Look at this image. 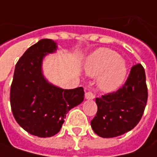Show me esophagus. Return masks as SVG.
Listing matches in <instances>:
<instances>
[{
  "label": "esophagus",
  "mask_w": 157,
  "mask_h": 157,
  "mask_svg": "<svg viewBox=\"0 0 157 157\" xmlns=\"http://www.w3.org/2000/svg\"><path fill=\"white\" fill-rule=\"evenodd\" d=\"M85 98L87 99H93L95 98V94L92 90H89L87 92H85Z\"/></svg>",
  "instance_id": "1"
}]
</instances>
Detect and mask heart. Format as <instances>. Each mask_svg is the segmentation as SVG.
<instances>
[{"label":"heart","mask_w":157,"mask_h":157,"mask_svg":"<svg viewBox=\"0 0 157 157\" xmlns=\"http://www.w3.org/2000/svg\"><path fill=\"white\" fill-rule=\"evenodd\" d=\"M86 72L90 76L98 79V88L106 92L115 91L124 82L128 67L124 59L115 51L101 48L90 56L86 62Z\"/></svg>","instance_id":"obj_1"}]
</instances>
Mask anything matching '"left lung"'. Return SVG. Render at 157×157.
<instances>
[{"mask_svg":"<svg viewBox=\"0 0 157 157\" xmlns=\"http://www.w3.org/2000/svg\"><path fill=\"white\" fill-rule=\"evenodd\" d=\"M147 101L145 69L141 64H137L131 68L122 87L96 98L98 111L90 122L92 130L102 138L124 134L139 124Z\"/></svg>","mask_w":157,"mask_h":157,"instance_id":"left-lung-1","label":"left lung"}]
</instances>
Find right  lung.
Here are the masks:
<instances>
[{"mask_svg":"<svg viewBox=\"0 0 157 157\" xmlns=\"http://www.w3.org/2000/svg\"><path fill=\"white\" fill-rule=\"evenodd\" d=\"M56 43L42 39L28 48L16 64L10 86V106L17 123L41 138L60 131L66 115L83 101V88L63 90L43 77V57L56 51Z\"/></svg>","mask_w":157,"mask_h":157,"instance_id":"obj_1","label":"right lung"}]
</instances>
